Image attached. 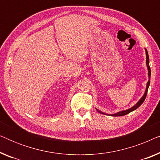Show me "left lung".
Instances as JSON below:
<instances>
[{"instance_id":"8db88e82","label":"left lung","mask_w":160,"mask_h":160,"mask_svg":"<svg viewBox=\"0 0 160 160\" xmlns=\"http://www.w3.org/2000/svg\"><path fill=\"white\" fill-rule=\"evenodd\" d=\"M145 51H146V66H147V68H148V81L147 84H146V88L145 93H144L143 97H142L141 99L138 100V102L135 105V106H133L132 108H129V109H128V110L121 111H119V112L113 113V114H110V116H113V117H121V116H124V115L128 114V113L132 112V111H133L134 110H135V109H137L138 108V107L141 106V105L144 102V100H145L146 95H147V92H148V87H149V84H150V78H151V69H150V66H149V58H148V52H147V50H146V49H145ZM97 111L100 113H102V114H106V113L102 112V111H99L98 109H97Z\"/></svg>"}]
</instances>
